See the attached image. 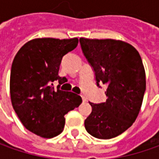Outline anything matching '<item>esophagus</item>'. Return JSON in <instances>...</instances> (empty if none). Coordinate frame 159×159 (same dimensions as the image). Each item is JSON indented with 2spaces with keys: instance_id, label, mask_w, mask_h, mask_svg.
Listing matches in <instances>:
<instances>
[{
  "instance_id": "esophagus-1",
  "label": "esophagus",
  "mask_w": 159,
  "mask_h": 159,
  "mask_svg": "<svg viewBox=\"0 0 159 159\" xmlns=\"http://www.w3.org/2000/svg\"><path fill=\"white\" fill-rule=\"evenodd\" d=\"M81 98H82V101L83 102H87V98L84 96V95H81Z\"/></svg>"
}]
</instances>
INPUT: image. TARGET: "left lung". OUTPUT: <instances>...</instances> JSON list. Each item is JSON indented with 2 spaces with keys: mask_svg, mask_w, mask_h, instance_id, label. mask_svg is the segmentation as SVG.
Returning <instances> with one entry per match:
<instances>
[{
  "mask_svg": "<svg viewBox=\"0 0 159 159\" xmlns=\"http://www.w3.org/2000/svg\"><path fill=\"white\" fill-rule=\"evenodd\" d=\"M84 56L95 70L96 84L106 85L107 99L93 103L85 128L98 139H111L128 129L140 112L146 76L135 48L119 40L80 39Z\"/></svg>",
  "mask_w": 159,
  "mask_h": 159,
  "instance_id": "8db88e82",
  "label": "left lung"
}]
</instances>
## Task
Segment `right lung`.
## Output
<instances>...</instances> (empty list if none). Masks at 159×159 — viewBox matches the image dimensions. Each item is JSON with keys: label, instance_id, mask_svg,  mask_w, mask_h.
Returning a JSON list of instances; mask_svg holds the SVG:
<instances>
[{"label": "right lung", "instance_id": "obj_1", "mask_svg": "<svg viewBox=\"0 0 159 159\" xmlns=\"http://www.w3.org/2000/svg\"><path fill=\"white\" fill-rule=\"evenodd\" d=\"M78 43V38L34 39L22 47L13 60L9 81L12 106L23 125L40 137L60 134L64 115L82 102L80 95L55 89L52 84L67 81L58 75L59 67L63 57Z\"/></svg>", "mask_w": 159, "mask_h": 159}]
</instances>
